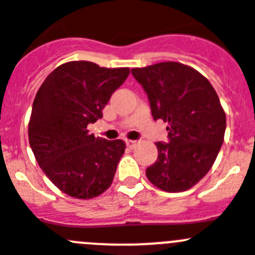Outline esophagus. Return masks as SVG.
Returning a JSON list of instances; mask_svg holds the SVG:
<instances>
[{"instance_id": "1", "label": "esophagus", "mask_w": 255, "mask_h": 255, "mask_svg": "<svg viewBox=\"0 0 255 255\" xmlns=\"http://www.w3.org/2000/svg\"><path fill=\"white\" fill-rule=\"evenodd\" d=\"M126 144H127V147L133 148L137 144V141H134V139H127V141H126Z\"/></svg>"}]
</instances>
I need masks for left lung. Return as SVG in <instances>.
I'll list each match as a JSON object with an SVG mask.
<instances>
[{"instance_id": "obj_1", "label": "left lung", "mask_w": 255, "mask_h": 255, "mask_svg": "<svg viewBox=\"0 0 255 255\" xmlns=\"http://www.w3.org/2000/svg\"><path fill=\"white\" fill-rule=\"evenodd\" d=\"M147 94L155 121L167 122L169 142H157V160L146 176L165 192H184L208 173L222 146L226 116L205 76L179 62L132 68Z\"/></svg>"}]
</instances>
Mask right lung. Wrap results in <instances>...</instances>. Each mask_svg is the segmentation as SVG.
Segmentation results:
<instances>
[{"instance_id":"right-lung-1","label":"right lung","mask_w":255,"mask_h":255,"mask_svg":"<svg viewBox=\"0 0 255 255\" xmlns=\"http://www.w3.org/2000/svg\"><path fill=\"white\" fill-rule=\"evenodd\" d=\"M128 75L127 67L67 62L50 72L36 93L29 143L50 182L73 198L98 197L113 182L126 143L95 138L88 126L102 118L112 94Z\"/></svg>"}]
</instances>
